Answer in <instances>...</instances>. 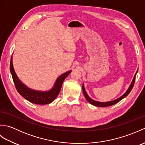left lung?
Returning a JSON list of instances; mask_svg holds the SVG:
<instances>
[{
	"label": "left lung",
	"mask_w": 145,
	"mask_h": 145,
	"mask_svg": "<svg viewBox=\"0 0 145 145\" xmlns=\"http://www.w3.org/2000/svg\"><path fill=\"white\" fill-rule=\"evenodd\" d=\"M137 72H138V71L137 72V73H135V75L134 76V78H133V81H132L131 84V85L130 86V87H129L128 89V90L125 92V93L124 95H123L122 96L120 97V98H117L116 100H113V101H107V102H99V101H95L93 100H92L91 98H90V97H89V96L87 93V92H86V91L85 90V87H84V84H83V86H82L83 93H84V95L85 98H86V99H87V100L88 101V102L90 103V104L93 105H94V106H99V107H105V106H108L113 105H115V104L117 103L118 102H119L120 100H121L122 99H123L125 97H127V95L130 93V91H131L132 88H133V85H134L135 82V76H136V75H137Z\"/></svg>",
	"instance_id": "1"
}]
</instances>
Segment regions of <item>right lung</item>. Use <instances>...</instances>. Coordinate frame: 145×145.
Returning <instances> with one entry per match:
<instances>
[{
  "instance_id": "right-lung-1",
  "label": "right lung",
  "mask_w": 145,
  "mask_h": 145,
  "mask_svg": "<svg viewBox=\"0 0 145 145\" xmlns=\"http://www.w3.org/2000/svg\"><path fill=\"white\" fill-rule=\"evenodd\" d=\"M10 70L15 88H16L18 93L31 103L38 105H45L52 102L59 94L64 80L71 72V71H69V72H67L60 75L57 79L54 87L50 90L47 91H40L32 90L20 82L17 77L13 67L12 57L10 59Z\"/></svg>"
}]
</instances>
